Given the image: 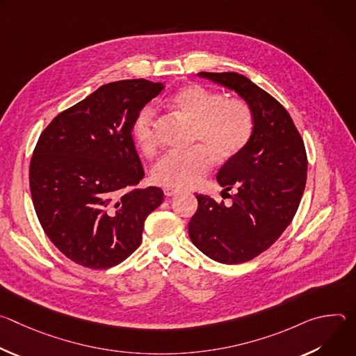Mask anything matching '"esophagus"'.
Instances as JSON below:
<instances>
[{
	"label": "esophagus",
	"instance_id": "esophagus-1",
	"mask_svg": "<svg viewBox=\"0 0 356 356\" xmlns=\"http://www.w3.org/2000/svg\"><path fill=\"white\" fill-rule=\"evenodd\" d=\"M165 195L166 197H173V195H177L180 191L179 190H176V188H170V187H165Z\"/></svg>",
	"mask_w": 356,
	"mask_h": 356
}]
</instances>
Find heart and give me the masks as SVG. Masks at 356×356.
<instances>
[{
    "mask_svg": "<svg viewBox=\"0 0 356 356\" xmlns=\"http://www.w3.org/2000/svg\"><path fill=\"white\" fill-rule=\"evenodd\" d=\"M170 104L193 124V143L202 147L165 155L152 169V179L159 186L181 190L200 184L213 168L214 158L218 162L235 158L250 139L252 113L239 98H224L217 91L190 84L172 97ZM134 136L143 154H154L155 114L149 107L136 115Z\"/></svg>",
    "mask_w": 356,
    "mask_h": 356,
    "instance_id": "1",
    "label": "heart"
}]
</instances>
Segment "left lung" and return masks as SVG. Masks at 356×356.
<instances>
[{
    "label": "left lung",
    "mask_w": 356,
    "mask_h": 356,
    "mask_svg": "<svg viewBox=\"0 0 356 356\" xmlns=\"http://www.w3.org/2000/svg\"><path fill=\"white\" fill-rule=\"evenodd\" d=\"M198 76L235 91L252 113L253 131L217 173L222 193L235 190L232 204L195 194L198 209L188 235L213 261L242 264L266 250L291 222L307 180L306 147L286 108L248 77L234 72Z\"/></svg>",
    "instance_id": "1"
}]
</instances>
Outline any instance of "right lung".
<instances>
[{"label": "right lung", "instance_id": "right-lung-1", "mask_svg": "<svg viewBox=\"0 0 356 356\" xmlns=\"http://www.w3.org/2000/svg\"><path fill=\"white\" fill-rule=\"evenodd\" d=\"M163 88L143 79L104 84L40 134L29 166L33 207L47 238L74 264L108 269L125 261L162 204V188H135L145 172L132 131Z\"/></svg>", "mask_w": 356, "mask_h": 356}]
</instances>
